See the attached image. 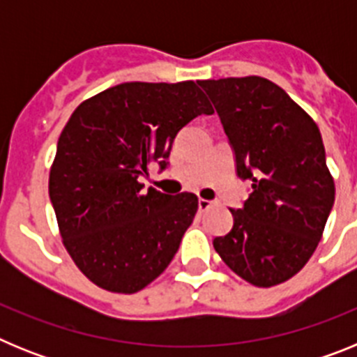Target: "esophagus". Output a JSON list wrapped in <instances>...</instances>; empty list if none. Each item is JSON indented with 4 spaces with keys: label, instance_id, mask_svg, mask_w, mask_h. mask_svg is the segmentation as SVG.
Wrapping results in <instances>:
<instances>
[{
    "label": "esophagus",
    "instance_id": "esophagus-1",
    "mask_svg": "<svg viewBox=\"0 0 357 357\" xmlns=\"http://www.w3.org/2000/svg\"><path fill=\"white\" fill-rule=\"evenodd\" d=\"M211 206H213V202L211 200H206V198H200V200H198V209L200 211H207Z\"/></svg>",
    "mask_w": 357,
    "mask_h": 357
}]
</instances>
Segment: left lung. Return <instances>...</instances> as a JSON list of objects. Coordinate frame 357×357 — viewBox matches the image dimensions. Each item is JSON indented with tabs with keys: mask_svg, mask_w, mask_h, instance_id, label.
Returning a JSON list of instances; mask_svg holds the SVG:
<instances>
[{
	"mask_svg": "<svg viewBox=\"0 0 357 357\" xmlns=\"http://www.w3.org/2000/svg\"><path fill=\"white\" fill-rule=\"evenodd\" d=\"M214 103L252 182L234 225L214 238L223 263L250 284L270 288L298 273L317 250L334 204V181L313 118L279 85L261 77L198 80Z\"/></svg>",
	"mask_w": 357,
	"mask_h": 357,
	"instance_id": "1",
	"label": "left lung"
}]
</instances>
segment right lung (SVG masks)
Instances as JSON below:
<instances>
[{
	"instance_id": "1",
	"label": "right lung",
	"mask_w": 357,
	"mask_h": 357,
	"mask_svg": "<svg viewBox=\"0 0 357 357\" xmlns=\"http://www.w3.org/2000/svg\"><path fill=\"white\" fill-rule=\"evenodd\" d=\"M214 110L193 80L127 82L82 102L66 123L50 169V200L62 243L91 282L137 293L172 263L198 198L176 197L139 176L168 166L175 135Z\"/></svg>"
}]
</instances>
